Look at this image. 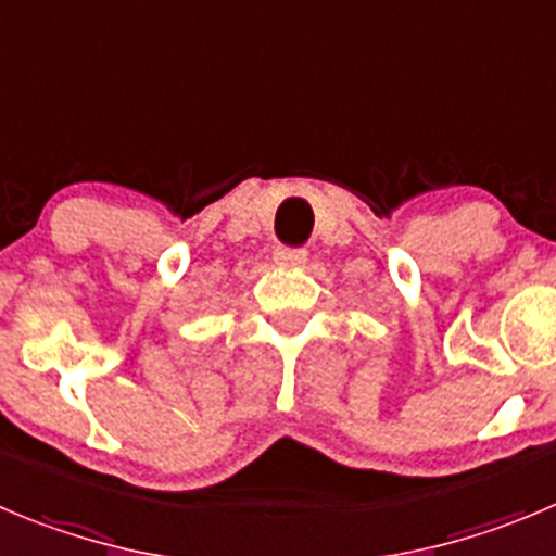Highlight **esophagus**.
Here are the masks:
<instances>
[{"instance_id":"esophagus-1","label":"esophagus","mask_w":556,"mask_h":556,"mask_svg":"<svg viewBox=\"0 0 556 556\" xmlns=\"http://www.w3.org/2000/svg\"><path fill=\"white\" fill-rule=\"evenodd\" d=\"M273 258L278 267H303L308 262V253L303 248H275Z\"/></svg>"}]
</instances>
